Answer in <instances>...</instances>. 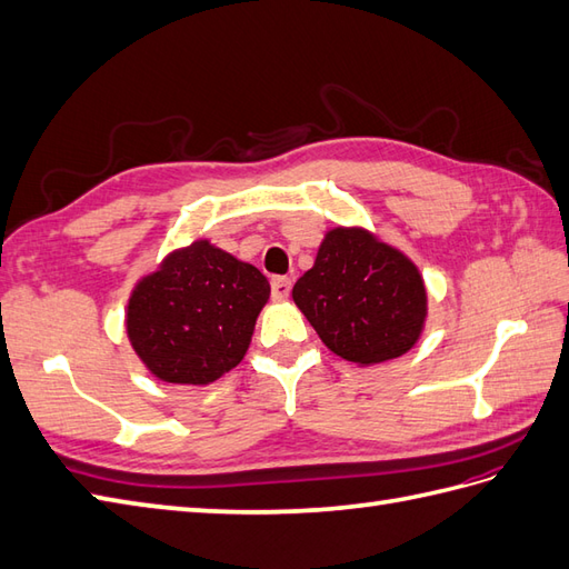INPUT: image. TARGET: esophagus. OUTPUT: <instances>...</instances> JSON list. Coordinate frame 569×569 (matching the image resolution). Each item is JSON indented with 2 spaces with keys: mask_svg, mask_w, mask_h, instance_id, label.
I'll use <instances>...</instances> for the list:
<instances>
[{
  "mask_svg": "<svg viewBox=\"0 0 569 569\" xmlns=\"http://www.w3.org/2000/svg\"><path fill=\"white\" fill-rule=\"evenodd\" d=\"M270 289H272L274 301H284L289 297V292H292V280H289V277L277 274L270 280Z\"/></svg>",
  "mask_w": 569,
  "mask_h": 569,
  "instance_id": "34e87169",
  "label": "esophagus"
}]
</instances>
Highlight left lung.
Here are the masks:
<instances>
[{
    "instance_id": "1",
    "label": "left lung",
    "mask_w": 569,
    "mask_h": 569,
    "mask_svg": "<svg viewBox=\"0 0 569 569\" xmlns=\"http://www.w3.org/2000/svg\"><path fill=\"white\" fill-rule=\"evenodd\" d=\"M292 297L328 350L365 367L406 355L427 316L418 268L365 229L328 231Z\"/></svg>"
}]
</instances>
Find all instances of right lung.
<instances>
[{"label":"right lung","mask_w":569,"mask_h":569,"mask_svg":"<svg viewBox=\"0 0 569 569\" xmlns=\"http://www.w3.org/2000/svg\"><path fill=\"white\" fill-rule=\"evenodd\" d=\"M268 297L258 268L196 241L134 287L128 336L157 379L204 386L241 362Z\"/></svg>","instance_id":"right-lung-1"}]
</instances>
